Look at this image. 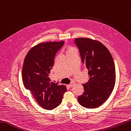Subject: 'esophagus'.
Segmentation results:
<instances>
[{
    "mask_svg": "<svg viewBox=\"0 0 131 131\" xmlns=\"http://www.w3.org/2000/svg\"><path fill=\"white\" fill-rule=\"evenodd\" d=\"M74 84H75V82H71L69 84V87H72L74 85Z\"/></svg>",
    "mask_w": 131,
    "mask_h": 131,
    "instance_id": "1",
    "label": "esophagus"
}]
</instances>
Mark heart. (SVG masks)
I'll return each instance as SVG.
<instances>
[{
    "label": "heart",
    "instance_id": "b5f03b06",
    "mask_svg": "<svg viewBox=\"0 0 131 131\" xmlns=\"http://www.w3.org/2000/svg\"><path fill=\"white\" fill-rule=\"evenodd\" d=\"M76 49L74 48V47H69L67 49V51H66V52L68 53L69 52H71V51H73L74 50H75Z\"/></svg>",
    "mask_w": 131,
    "mask_h": 131
}]
</instances>
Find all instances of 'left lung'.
Wrapping results in <instances>:
<instances>
[{
	"label": "left lung",
	"mask_w": 131,
	"mask_h": 131,
	"mask_svg": "<svg viewBox=\"0 0 131 131\" xmlns=\"http://www.w3.org/2000/svg\"><path fill=\"white\" fill-rule=\"evenodd\" d=\"M74 42L90 77L88 82L83 84L84 92L78 101L85 108H95L109 98L114 90L116 72L113 58L108 49L98 41L78 38Z\"/></svg>",
	"instance_id": "8db88e82"
}]
</instances>
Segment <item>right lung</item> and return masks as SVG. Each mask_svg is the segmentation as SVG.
I'll list each match as a JSON object with an SVG mask.
<instances>
[{"instance_id": "1", "label": "right lung", "mask_w": 131, "mask_h": 131, "mask_svg": "<svg viewBox=\"0 0 131 131\" xmlns=\"http://www.w3.org/2000/svg\"><path fill=\"white\" fill-rule=\"evenodd\" d=\"M63 43V41L38 43L29 50L23 63L24 86L38 104L46 110H52L58 106L67 90L65 85L50 82L49 77L56 54Z\"/></svg>"}]
</instances>
